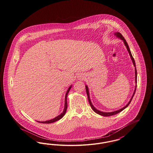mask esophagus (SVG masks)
I'll return each mask as SVG.
<instances>
[{
	"instance_id": "1",
	"label": "esophagus",
	"mask_w": 153,
	"mask_h": 153,
	"mask_svg": "<svg viewBox=\"0 0 153 153\" xmlns=\"http://www.w3.org/2000/svg\"><path fill=\"white\" fill-rule=\"evenodd\" d=\"M79 77H80V79H83V76L82 75H80Z\"/></svg>"
}]
</instances>
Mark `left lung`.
<instances>
[{"mask_svg": "<svg viewBox=\"0 0 153 153\" xmlns=\"http://www.w3.org/2000/svg\"><path fill=\"white\" fill-rule=\"evenodd\" d=\"M114 34H115V36H117V37L119 38H120V39H121L122 40H123V41L124 44L125 45V46H126V48H127V51H128V53H129V54H130V56L131 60H132V63H133L134 66V67H135V83H136V85H135V89H134V93H133V94H132V97H131V99H130V100L129 101V102L127 103V104L126 106H124V107H123L122 108H120V109H119V110H117V111H114V112H102V111H99V110H98V109H97L96 108H95V107L93 105V104H92V102L91 101L90 96H89V90H88V86L87 85H85V89H86V92H87V94L88 101H89V104H90V105H91V107L92 109H93V111H94L95 112H96V114H99V115H100L103 116V117H109V116H112V115H116L117 114H118V113L120 112L121 111H123V109H125L126 108H127V107L128 106V105L130 104L131 100H132V98H133L134 96L135 95V91H136V89H137V69H136V65H135V60H134V59L133 57H132V54H131V51H130V49H129V46H128V44L127 43V42H126V39H124V38L123 36H122L120 33H118V32H116V33H114Z\"/></svg>", "mask_w": 153, "mask_h": 153, "instance_id": "obj_1", "label": "left lung"}]
</instances>
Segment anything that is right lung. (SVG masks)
Instances as JSON below:
<instances>
[{
    "label": "right lung",
    "instance_id": "right-lung-1",
    "mask_svg": "<svg viewBox=\"0 0 153 153\" xmlns=\"http://www.w3.org/2000/svg\"><path fill=\"white\" fill-rule=\"evenodd\" d=\"M72 87V85H71L69 87V88L68 89V90H67V92H66V93L65 94V105H64V109L63 112H62L60 115H59L57 117H54V118L53 119L49 120H47V121H45V122H39V121H36V122H39V123H54V122H56L58 121L59 119H61L62 117H64V115L66 114V109H67V107H68V104H67V96H68V93H69V92L70 89H71Z\"/></svg>",
    "mask_w": 153,
    "mask_h": 153
}]
</instances>
